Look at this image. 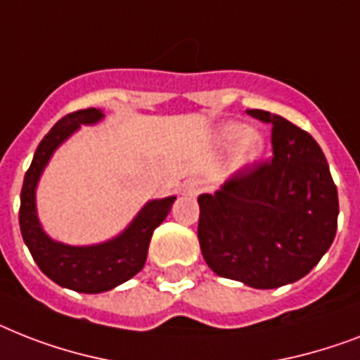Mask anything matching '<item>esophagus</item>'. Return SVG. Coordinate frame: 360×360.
Listing matches in <instances>:
<instances>
[{
	"mask_svg": "<svg viewBox=\"0 0 360 360\" xmlns=\"http://www.w3.org/2000/svg\"><path fill=\"white\" fill-rule=\"evenodd\" d=\"M202 189H204L202 180L193 178V180L186 182V186H184V193L188 195V197H197L198 193H202Z\"/></svg>",
	"mask_w": 360,
	"mask_h": 360,
	"instance_id": "esophagus-1",
	"label": "esophagus"
}]
</instances>
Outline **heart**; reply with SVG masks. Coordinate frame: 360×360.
Returning <instances> with one entry per match:
<instances>
[{
    "instance_id": "heart-1",
    "label": "heart",
    "mask_w": 360,
    "mask_h": 360,
    "mask_svg": "<svg viewBox=\"0 0 360 360\" xmlns=\"http://www.w3.org/2000/svg\"><path fill=\"white\" fill-rule=\"evenodd\" d=\"M221 143L232 145V143H240L238 145V162L247 163L252 162L258 158L262 150V139L260 135L249 131L243 124H229L223 128L219 135Z\"/></svg>"
}]
</instances>
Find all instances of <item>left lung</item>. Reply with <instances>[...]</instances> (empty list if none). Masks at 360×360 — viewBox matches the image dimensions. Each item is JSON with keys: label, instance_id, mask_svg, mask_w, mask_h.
<instances>
[{"label": "left lung", "instance_id": "left-lung-1", "mask_svg": "<svg viewBox=\"0 0 360 360\" xmlns=\"http://www.w3.org/2000/svg\"><path fill=\"white\" fill-rule=\"evenodd\" d=\"M271 124L273 158L232 174L215 195H200L198 243L219 277L269 290L295 283L321 260L338 225V191L309 131L262 109Z\"/></svg>", "mask_w": 360, "mask_h": 360}]
</instances>
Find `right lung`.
I'll list each match as a JSON object with an SVG mask.
<instances>
[{"label": "right lung", "mask_w": 360, "mask_h": 360, "mask_svg": "<svg viewBox=\"0 0 360 360\" xmlns=\"http://www.w3.org/2000/svg\"><path fill=\"white\" fill-rule=\"evenodd\" d=\"M100 119L102 111L94 108L65 115L37 146L20 195V230L40 271L59 286L83 294L108 292L137 275L145 266L154 230L162 225L174 202V197L152 200L119 238L102 245L70 247L57 243L44 234L34 210V188L40 172L53 150L72 131L77 130L79 124H94Z\"/></svg>", "instance_id": "add662e5"}]
</instances>
